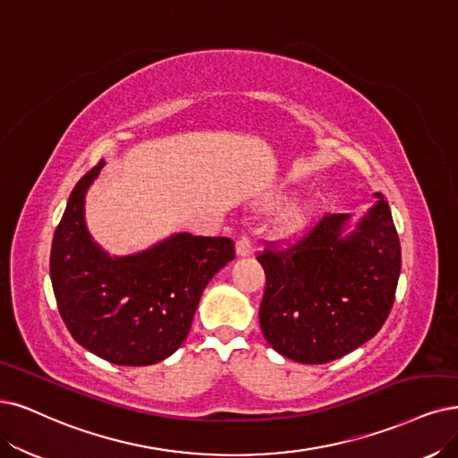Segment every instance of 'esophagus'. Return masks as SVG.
<instances>
[{
  "label": "esophagus",
  "instance_id": "esophagus-1",
  "mask_svg": "<svg viewBox=\"0 0 458 458\" xmlns=\"http://www.w3.org/2000/svg\"><path fill=\"white\" fill-rule=\"evenodd\" d=\"M235 252H238V257L252 255V240L249 238L247 233H242L238 242H235Z\"/></svg>",
  "mask_w": 458,
  "mask_h": 458
}]
</instances>
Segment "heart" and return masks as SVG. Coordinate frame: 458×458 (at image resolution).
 Here are the masks:
<instances>
[{
  "label": "heart",
  "mask_w": 458,
  "mask_h": 458,
  "mask_svg": "<svg viewBox=\"0 0 458 458\" xmlns=\"http://www.w3.org/2000/svg\"><path fill=\"white\" fill-rule=\"evenodd\" d=\"M308 218H310V208L301 206V203H300V206L291 208L289 211L283 215V220H281L283 230L284 232H294V230H298L303 225H306Z\"/></svg>",
  "instance_id": "1"
}]
</instances>
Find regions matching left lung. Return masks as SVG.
<instances>
[{"mask_svg":"<svg viewBox=\"0 0 458 458\" xmlns=\"http://www.w3.org/2000/svg\"><path fill=\"white\" fill-rule=\"evenodd\" d=\"M347 215L325 213L294 240L266 242L262 334L283 357L301 364L342 359L374 337L393 310L402 267L391 208L377 201L340 238Z\"/></svg>","mask_w":458,"mask_h":458,"instance_id":"1","label":"left lung"}]
</instances>
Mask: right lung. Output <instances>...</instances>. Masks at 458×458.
Wrapping results in <instances>:
<instances>
[{
	"mask_svg": "<svg viewBox=\"0 0 458 458\" xmlns=\"http://www.w3.org/2000/svg\"><path fill=\"white\" fill-rule=\"evenodd\" d=\"M98 162L67 199L50 247V281L73 340L118 366H148L189 335L211 277L235 259L230 238L177 233L145 252L109 259L84 226V192Z\"/></svg>",
	"mask_w": 458,
	"mask_h": 458,
	"instance_id": "add662e5",
	"label": "right lung"
}]
</instances>
